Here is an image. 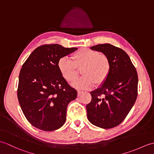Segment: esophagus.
<instances>
[{
    "instance_id": "esophagus-1",
    "label": "esophagus",
    "mask_w": 154,
    "mask_h": 154,
    "mask_svg": "<svg viewBox=\"0 0 154 154\" xmlns=\"http://www.w3.org/2000/svg\"><path fill=\"white\" fill-rule=\"evenodd\" d=\"M83 91H77V96H79L82 93H83Z\"/></svg>"
}]
</instances>
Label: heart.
<instances>
[{"mask_svg": "<svg viewBox=\"0 0 154 154\" xmlns=\"http://www.w3.org/2000/svg\"><path fill=\"white\" fill-rule=\"evenodd\" d=\"M58 68L62 77L69 83L76 79L79 71L83 76L73 83V87L88 90L103 84L110 72V63L107 57L99 52L88 48H83L71 55V61L66 57L58 62Z\"/></svg>", "mask_w": 154, "mask_h": 154, "instance_id": "1", "label": "heart"}]
</instances>
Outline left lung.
I'll return each mask as SVG.
<instances>
[{"label":"left lung","instance_id":"left-lung-1","mask_svg":"<svg viewBox=\"0 0 154 154\" xmlns=\"http://www.w3.org/2000/svg\"><path fill=\"white\" fill-rule=\"evenodd\" d=\"M102 52L110 63V72L99 88L91 92V102L87 105V117L94 125L112 128L125 119L137 97L138 75L127 54L110 44L91 46Z\"/></svg>","mask_w":154,"mask_h":154}]
</instances>
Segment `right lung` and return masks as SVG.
Returning a JSON list of instances; mask_svg holds the SVG:
<instances>
[{"instance_id":"1","label":"right lung","mask_w":154,"mask_h":154,"mask_svg":"<svg viewBox=\"0 0 154 154\" xmlns=\"http://www.w3.org/2000/svg\"><path fill=\"white\" fill-rule=\"evenodd\" d=\"M77 50L58 44L42 45L23 64L17 98L27 121L38 129L55 131L66 122L67 105L77 92L61 75L58 62Z\"/></svg>"}]
</instances>
